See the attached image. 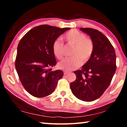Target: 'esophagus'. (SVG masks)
I'll return each instance as SVG.
<instances>
[{"mask_svg":"<svg viewBox=\"0 0 127 127\" xmlns=\"http://www.w3.org/2000/svg\"><path fill=\"white\" fill-rule=\"evenodd\" d=\"M69 73V72H67V71H64V75H66L68 74Z\"/></svg>","mask_w":127,"mask_h":127,"instance_id":"1","label":"esophagus"}]
</instances>
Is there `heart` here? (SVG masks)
<instances>
[{
	"label": "heart",
	"mask_w": 127,
	"mask_h": 127,
	"mask_svg": "<svg viewBox=\"0 0 127 127\" xmlns=\"http://www.w3.org/2000/svg\"><path fill=\"white\" fill-rule=\"evenodd\" d=\"M63 39L69 45L73 46L70 55L58 63V67L62 70H71L80 66L82 63H86L91 57L94 50L93 41L86 37L84 33L73 29L68 31L63 36ZM53 54L58 59L64 56V45L59 40H56L52 45Z\"/></svg>",
	"instance_id": "obj_1"
}]
</instances>
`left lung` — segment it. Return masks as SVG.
Returning <instances> with one entry per match:
<instances>
[{"label":"left lung","instance_id":"left-lung-1","mask_svg":"<svg viewBox=\"0 0 127 127\" xmlns=\"http://www.w3.org/2000/svg\"><path fill=\"white\" fill-rule=\"evenodd\" d=\"M79 29L90 36L94 50L82 70L74 72L77 78L70 89L78 99L90 102L99 98L110 85L117 68L116 54L110 41L101 32L91 28Z\"/></svg>","mask_w":127,"mask_h":127}]
</instances>
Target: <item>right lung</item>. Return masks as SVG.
Listing matches in <instances>:
<instances>
[{"instance_id":"obj_1","label":"right lung","mask_w":127,"mask_h":127,"mask_svg":"<svg viewBox=\"0 0 127 127\" xmlns=\"http://www.w3.org/2000/svg\"><path fill=\"white\" fill-rule=\"evenodd\" d=\"M70 28L43 25L30 30L17 47L15 66L23 87L36 97L50 95L63 76L61 70L53 71L57 64L52 50L53 42Z\"/></svg>"}]
</instances>
